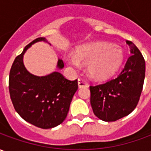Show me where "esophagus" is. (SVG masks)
<instances>
[{"mask_svg": "<svg viewBox=\"0 0 151 151\" xmlns=\"http://www.w3.org/2000/svg\"><path fill=\"white\" fill-rule=\"evenodd\" d=\"M78 83L79 88H82V87H87V86H88V84H87L85 81H83L82 78H78Z\"/></svg>", "mask_w": 151, "mask_h": 151, "instance_id": "esophagus-1", "label": "esophagus"}]
</instances>
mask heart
<instances>
[{
    "instance_id": "1",
    "label": "heart",
    "mask_w": 151,
    "mask_h": 151,
    "mask_svg": "<svg viewBox=\"0 0 151 151\" xmlns=\"http://www.w3.org/2000/svg\"><path fill=\"white\" fill-rule=\"evenodd\" d=\"M123 60L122 48L107 42H95L79 47L75 56L65 57L66 63L73 69H80L82 65H88L90 76L99 81L115 75Z\"/></svg>"
}]
</instances>
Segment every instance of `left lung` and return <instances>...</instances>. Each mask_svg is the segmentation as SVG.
Returning a JSON list of instances; mask_svg holds the SVG:
<instances>
[{
	"instance_id": "left-lung-1",
	"label": "left lung",
	"mask_w": 151,
	"mask_h": 151,
	"mask_svg": "<svg viewBox=\"0 0 151 151\" xmlns=\"http://www.w3.org/2000/svg\"><path fill=\"white\" fill-rule=\"evenodd\" d=\"M131 56L116 78L90 86L93 112L104 121H116L130 114L139 101L145 79L146 63L136 45L126 41Z\"/></svg>"
}]
</instances>
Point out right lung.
Masks as SVG:
<instances>
[{
  "label": "right lung",
  "mask_w": 151,
  "mask_h": 151,
  "mask_svg": "<svg viewBox=\"0 0 151 151\" xmlns=\"http://www.w3.org/2000/svg\"><path fill=\"white\" fill-rule=\"evenodd\" d=\"M40 41L47 43L45 38H38L15 58L9 72V90L15 111L23 120L41 129H52L65 120L78 85L77 79L68 80L59 72L39 77L27 71L23 56L32 44ZM56 68H64L62 60L58 59Z\"/></svg>",
  "instance_id": "1"
}]
</instances>
